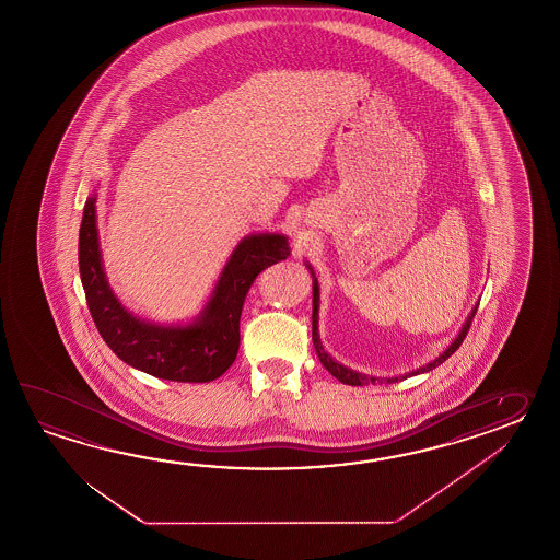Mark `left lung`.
I'll return each instance as SVG.
<instances>
[{"instance_id":"8db88e82","label":"left lung","mask_w":560,"mask_h":560,"mask_svg":"<svg viewBox=\"0 0 560 560\" xmlns=\"http://www.w3.org/2000/svg\"><path fill=\"white\" fill-rule=\"evenodd\" d=\"M306 268H308V272L312 275V342H314V348H316V354L320 358L324 369L328 370V372L332 374L334 378H338V381L345 382V384H350V386L376 384V382H381V384H393V382L405 381V378H410V376H418V374H424V372H430V370L441 366L442 362H444L446 358L453 357L454 352H456V350L460 348V345H463V340L466 338V332H468V328H470V324H472V318H475L476 308H478V302H476L475 308L470 310V314H468V318H466L465 324H463L460 332L456 334V338H454L453 342L448 345V348H446L442 354L434 358V360H430L429 364H424V366H420V369L417 370H410V372L400 374V376H372V374H362V372L348 369L345 364H340L338 360H334V358L326 352V348L322 346L320 334H318L320 285H318V278L314 275V270H312V266H310L308 262H306Z\"/></svg>"}]
</instances>
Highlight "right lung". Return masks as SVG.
<instances>
[{
  "instance_id": "1",
  "label": "right lung",
  "mask_w": 560,
  "mask_h": 560,
  "mask_svg": "<svg viewBox=\"0 0 560 560\" xmlns=\"http://www.w3.org/2000/svg\"><path fill=\"white\" fill-rule=\"evenodd\" d=\"M290 246L284 234L254 232L240 240L212 294L188 324L143 320L126 308L107 282L95 215V191L88 196L80 226V276L88 308L112 352L155 378L212 382L236 360L240 314L252 282L264 268L285 260Z\"/></svg>"
}]
</instances>
